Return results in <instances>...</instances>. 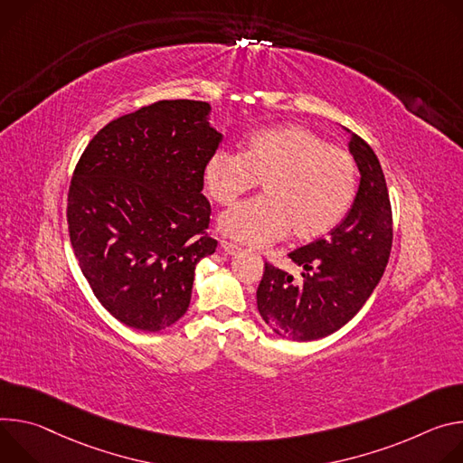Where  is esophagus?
I'll use <instances>...</instances> for the list:
<instances>
[{
  "label": "esophagus",
  "instance_id": "esophagus-1",
  "mask_svg": "<svg viewBox=\"0 0 463 463\" xmlns=\"http://www.w3.org/2000/svg\"><path fill=\"white\" fill-rule=\"evenodd\" d=\"M221 248H222L226 253H230V255H235V253L241 251V246H237V244L230 242V241H222V242H221Z\"/></svg>",
  "mask_w": 463,
  "mask_h": 463
}]
</instances>
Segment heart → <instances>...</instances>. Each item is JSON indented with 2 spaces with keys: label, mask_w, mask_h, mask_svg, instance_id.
<instances>
[{
  "label": "heart",
  "mask_w": 463,
  "mask_h": 463,
  "mask_svg": "<svg viewBox=\"0 0 463 463\" xmlns=\"http://www.w3.org/2000/svg\"><path fill=\"white\" fill-rule=\"evenodd\" d=\"M260 182L265 194L233 205L221 217V230L253 246L288 233L309 242L333 232L351 208L356 164L317 132L285 125L253 132L242 154L213 152L203 167L205 189L219 205H230Z\"/></svg>",
  "instance_id": "b5f03b06"
}]
</instances>
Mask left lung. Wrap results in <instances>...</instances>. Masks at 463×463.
Masks as SVG:
<instances>
[{
  "label": "left lung",
  "mask_w": 463,
  "mask_h": 463,
  "mask_svg": "<svg viewBox=\"0 0 463 463\" xmlns=\"http://www.w3.org/2000/svg\"><path fill=\"white\" fill-rule=\"evenodd\" d=\"M349 150L361 185L344 221L326 237L288 253L299 281L265 263L258 309L279 336L318 340L345 326L372 296L392 251L390 194L373 148L351 134Z\"/></svg>",
  "instance_id": "obj_1"
}]
</instances>
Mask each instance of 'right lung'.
<instances>
[{
	"mask_svg": "<svg viewBox=\"0 0 463 463\" xmlns=\"http://www.w3.org/2000/svg\"><path fill=\"white\" fill-rule=\"evenodd\" d=\"M202 100H158L102 127L68 191V230L79 267L121 324L162 331L191 301L194 269L212 255L203 167L222 134Z\"/></svg>",
	"mask_w": 463,
	"mask_h": 463,
	"instance_id": "1",
	"label": "right lung"
}]
</instances>
